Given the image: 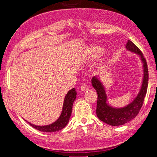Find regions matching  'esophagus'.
<instances>
[{
  "mask_svg": "<svg viewBox=\"0 0 157 157\" xmlns=\"http://www.w3.org/2000/svg\"><path fill=\"white\" fill-rule=\"evenodd\" d=\"M88 88L89 87L87 86V85L84 84L82 85L81 87H80V90H81L82 92H86L87 90H88Z\"/></svg>",
  "mask_w": 157,
  "mask_h": 157,
  "instance_id": "1",
  "label": "esophagus"
}]
</instances>
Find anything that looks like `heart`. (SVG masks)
<instances>
[{"instance_id":"1","label":"heart","mask_w":157,"mask_h":157,"mask_svg":"<svg viewBox=\"0 0 157 157\" xmlns=\"http://www.w3.org/2000/svg\"><path fill=\"white\" fill-rule=\"evenodd\" d=\"M103 48L99 46H90L88 50L86 57L87 59L90 61L98 59L103 53Z\"/></svg>"}]
</instances>
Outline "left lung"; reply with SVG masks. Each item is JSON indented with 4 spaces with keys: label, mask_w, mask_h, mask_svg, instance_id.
Here are the masks:
<instances>
[{
    "label": "left lung",
    "mask_w": 157,
    "mask_h": 157,
    "mask_svg": "<svg viewBox=\"0 0 157 157\" xmlns=\"http://www.w3.org/2000/svg\"><path fill=\"white\" fill-rule=\"evenodd\" d=\"M126 48L128 51L138 55L143 65L144 74L140 91L132 102L122 107H114L111 106L108 103L106 90L102 82L96 76L93 77L91 80L92 86L96 90L98 94L96 108L97 117L99 120L103 122L114 126L124 124L134 119L137 115L141 107L143 105L147 86H148V69H147V64L143 54L141 53L140 50L129 40H128Z\"/></svg>",
    "instance_id": "8db88e82"
}]
</instances>
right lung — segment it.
I'll return each instance as SVG.
<instances>
[{
	"mask_svg": "<svg viewBox=\"0 0 157 157\" xmlns=\"http://www.w3.org/2000/svg\"><path fill=\"white\" fill-rule=\"evenodd\" d=\"M76 98H77V92H76L75 88H73L70 90L66 94L63 104L62 111H61L60 116L57 121L52 124L46 126H37L33 124L30 122L28 123L35 129L44 132H54L63 129L67 126L69 121L71 113H72L73 105ZM25 121H27L26 120Z\"/></svg>",
	"mask_w": 157,
	"mask_h": 157,
	"instance_id": "add662e5",
	"label": "right lung"
}]
</instances>
